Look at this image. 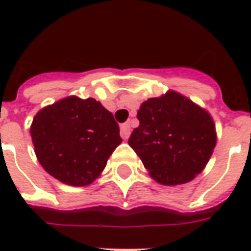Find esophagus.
<instances>
[{
  "instance_id": "34e87169",
  "label": "esophagus",
  "mask_w": 251,
  "mask_h": 251,
  "mask_svg": "<svg viewBox=\"0 0 251 251\" xmlns=\"http://www.w3.org/2000/svg\"><path fill=\"white\" fill-rule=\"evenodd\" d=\"M130 130H131V126L129 122L122 124V125H121V137H122L124 140H127L129 136H130Z\"/></svg>"
}]
</instances>
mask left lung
Masks as SVG:
<instances>
[{
	"mask_svg": "<svg viewBox=\"0 0 251 251\" xmlns=\"http://www.w3.org/2000/svg\"><path fill=\"white\" fill-rule=\"evenodd\" d=\"M140 126L129 138L157 183H188L204 169L216 145L211 115L176 91L149 98L137 111Z\"/></svg>",
	"mask_w": 251,
	"mask_h": 251,
	"instance_id": "8db88e82",
	"label": "left lung"
}]
</instances>
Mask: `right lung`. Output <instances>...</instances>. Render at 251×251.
Returning <instances> with one entry per match:
<instances>
[{
  "label": "right lung",
  "instance_id": "right-lung-1",
  "mask_svg": "<svg viewBox=\"0 0 251 251\" xmlns=\"http://www.w3.org/2000/svg\"><path fill=\"white\" fill-rule=\"evenodd\" d=\"M30 136L43 168L75 187L91 184L122 142L109 110L94 98L77 97L41 109L30 125Z\"/></svg>",
  "mask_w": 251,
  "mask_h": 251
}]
</instances>
